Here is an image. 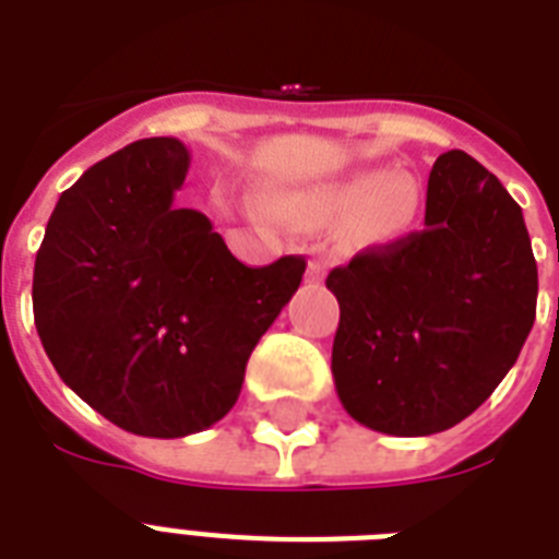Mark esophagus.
Returning <instances> with one entry per match:
<instances>
[{"instance_id":"34e87169","label":"esophagus","mask_w":559,"mask_h":559,"mask_svg":"<svg viewBox=\"0 0 559 559\" xmlns=\"http://www.w3.org/2000/svg\"><path fill=\"white\" fill-rule=\"evenodd\" d=\"M324 278V263L322 261H310L307 263V281H313V284H319V281Z\"/></svg>"}]
</instances>
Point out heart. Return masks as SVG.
I'll return each instance as SVG.
<instances>
[{"mask_svg":"<svg viewBox=\"0 0 559 559\" xmlns=\"http://www.w3.org/2000/svg\"><path fill=\"white\" fill-rule=\"evenodd\" d=\"M420 209L417 182L385 168H362L319 186L278 191L270 197V211L289 226L331 228L357 219L359 231L371 240H394L406 231Z\"/></svg>","mask_w":559,"mask_h":559,"instance_id":"1","label":"heart"}]
</instances>
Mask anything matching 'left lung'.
<instances>
[{"label": "left lung", "mask_w": 559, "mask_h": 559, "mask_svg": "<svg viewBox=\"0 0 559 559\" xmlns=\"http://www.w3.org/2000/svg\"><path fill=\"white\" fill-rule=\"evenodd\" d=\"M340 301L331 371L373 432L417 438L461 424L520 357L537 316V261L522 209L464 151L441 153L424 231L328 275Z\"/></svg>", "instance_id": "8db88e82"}]
</instances>
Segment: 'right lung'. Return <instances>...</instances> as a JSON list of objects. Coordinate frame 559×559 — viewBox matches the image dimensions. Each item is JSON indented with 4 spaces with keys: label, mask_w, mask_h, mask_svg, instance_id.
Segmentation results:
<instances>
[{
    "label": "right lung",
    "mask_w": 559,
    "mask_h": 559,
    "mask_svg": "<svg viewBox=\"0 0 559 559\" xmlns=\"http://www.w3.org/2000/svg\"><path fill=\"white\" fill-rule=\"evenodd\" d=\"M191 165L142 139L60 193L34 263V324L60 380L144 438L202 432L237 403L246 362L305 258L246 266L211 219L177 209Z\"/></svg>",
    "instance_id": "right-lung-1"
}]
</instances>
